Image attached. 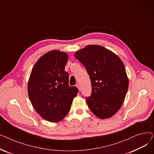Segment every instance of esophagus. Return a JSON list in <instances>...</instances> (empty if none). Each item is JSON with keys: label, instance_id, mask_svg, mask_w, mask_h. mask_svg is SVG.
<instances>
[{"label": "esophagus", "instance_id": "1", "mask_svg": "<svg viewBox=\"0 0 154 154\" xmlns=\"http://www.w3.org/2000/svg\"><path fill=\"white\" fill-rule=\"evenodd\" d=\"M76 87H77L78 88H79V91L80 90V85H79V84H77L76 85Z\"/></svg>", "mask_w": 154, "mask_h": 154}]
</instances>
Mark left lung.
Returning a JSON list of instances; mask_svg holds the SVG:
<instances>
[{
  "mask_svg": "<svg viewBox=\"0 0 154 154\" xmlns=\"http://www.w3.org/2000/svg\"><path fill=\"white\" fill-rule=\"evenodd\" d=\"M90 77L92 94L85 97L88 108L97 117L114 116L122 106L128 87L122 61L105 47L90 45L74 54Z\"/></svg>",
  "mask_w": 154,
  "mask_h": 154,
  "instance_id": "8db88e82",
  "label": "left lung"
}]
</instances>
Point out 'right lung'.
Segmentation results:
<instances>
[{"label": "right lung", "mask_w": 154, "mask_h": 154, "mask_svg": "<svg viewBox=\"0 0 154 154\" xmlns=\"http://www.w3.org/2000/svg\"><path fill=\"white\" fill-rule=\"evenodd\" d=\"M68 55L52 51L34 65L28 83L30 100L38 114L49 122H57L67 116L73 99L79 92L69 86V74L65 71Z\"/></svg>", "instance_id": "obj_1"}]
</instances>
